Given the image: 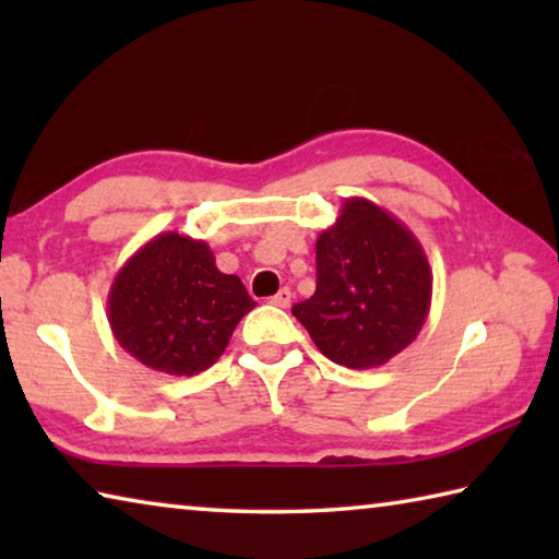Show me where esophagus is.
I'll list each match as a JSON object with an SVG mask.
<instances>
[{"instance_id": "1", "label": "esophagus", "mask_w": 559, "mask_h": 559, "mask_svg": "<svg viewBox=\"0 0 559 559\" xmlns=\"http://www.w3.org/2000/svg\"><path fill=\"white\" fill-rule=\"evenodd\" d=\"M290 298H293L290 288H281L276 296L271 298V302H273V306H278V308H288L290 306Z\"/></svg>"}]
</instances>
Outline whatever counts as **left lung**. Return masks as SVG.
<instances>
[{"label": "left lung", "instance_id": "1", "mask_svg": "<svg viewBox=\"0 0 559 559\" xmlns=\"http://www.w3.org/2000/svg\"><path fill=\"white\" fill-rule=\"evenodd\" d=\"M318 286L293 316L316 347L349 370H372L409 347L431 308V266L406 224L347 197L316 241Z\"/></svg>", "mask_w": 559, "mask_h": 559}]
</instances>
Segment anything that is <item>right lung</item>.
Segmentation results:
<instances>
[{"instance_id":"add662e5","label":"right lung","mask_w":559,"mask_h":559,"mask_svg":"<svg viewBox=\"0 0 559 559\" xmlns=\"http://www.w3.org/2000/svg\"><path fill=\"white\" fill-rule=\"evenodd\" d=\"M253 306L241 278L216 269L210 243L163 231L140 246L112 278L108 323L118 345L138 362L192 377L224 355L234 328Z\"/></svg>"}]
</instances>
